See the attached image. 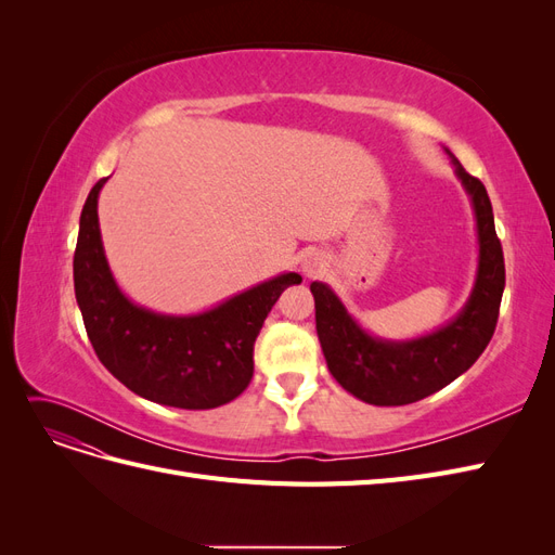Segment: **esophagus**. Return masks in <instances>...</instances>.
<instances>
[{
    "label": "esophagus",
    "instance_id": "esophagus-1",
    "mask_svg": "<svg viewBox=\"0 0 555 555\" xmlns=\"http://www.w3.org/2000/svg\"><path fill=\"white\" fill-rule=\"evenodd\" d=\"M322 266H324V259L319 257L317 251H306V255L300 257V271H304L306 275H314Z\"/></svg>",
    "mask_w": 555,
    "mask_h": 555
}]
</instances>
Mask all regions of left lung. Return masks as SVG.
<instances>
[{"label": "left lung", "mask_w": 555, "mask_h": 555, "mask_svg": "<svg viewBox=\"0 0 555 555\" xmlns=\"http://www.w3.org/2000/svg\"><path fill=\"white\" fill-rule=\"evenodd\" d=\"M475 212L477 273L461 312L430 333L386 340L367 333L326 282H312L317 335L331 375L367 405L396 408L444 389L491 343L505 292V259L495 236L491 198L444 147Z\"/></svg>", "instance_id": "obj_1"}]
</instances>
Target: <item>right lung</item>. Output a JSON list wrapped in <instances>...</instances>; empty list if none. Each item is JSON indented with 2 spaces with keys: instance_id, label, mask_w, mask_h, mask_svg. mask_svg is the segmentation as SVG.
I'll return each mask as SVG.
<instances>
[{
  "instance_id": "add662e5",
  "label": "right lung",
  "mask_w": 555,
  "mask_h": 555,
  "mask_svg": "<svg viewBox=\"0 0 555 555\" xmlns=\"http://www.w3.org/2000/svg\"><path fill=\"white\" fill-rule=\"evenodd\" d=\"M99 180L80 212L74 289L88 338L106 371L129 391L180 410H212L238 398L255 373V340L280 294L300 284L280 273L204 312L143 308L113 278L99 229Z\"/></svg>"
}]
</instances>
